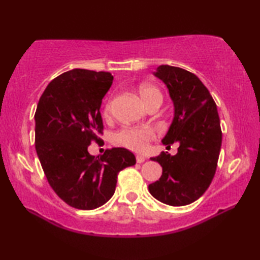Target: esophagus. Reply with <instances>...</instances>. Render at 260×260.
I'll return each instance as SVG.
<instances>
[{
  "instance_id": "esophagus-1",
  "label": "esophagus",
  "mask_w": 260,
  "mask_h": 260,
  "mask_svg": "<svg viewBox=\"0 0 260 260\" xmlns=\"http://www.w3.org/2000/svg\"><path fill=\"white\" fill-rule=\"evenodd\" d=\"M144 160H146V157H144V156H142V155L136 156V161H138L139 164H141V162H143Z\"/></svg>"
}]
</instances>
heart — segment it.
Here are the masks:
<instances>
[{"instance_id": "obj_1", "label": "heart", "mask_w": 260, "mask_h": 260, "mask_svg": "<svg viewBox=\"0 0 260 260\" xmlns=\"http://www.w3.org/2000/svg\"><path fill=\"white\" fill-rule=\"evenodd\" d=\"M140 98L142 100L144 105L153 102V101H159L161 103L162 96L156 87L146 85L140 88ZM110 114V103H107L104 108V116L109 117ZM153 132L149 128H124L113 135V142L117 146H121L128 148L131 150L141 151L146 149L147 143L153 139Z\"/></svg>"}]
</instances>
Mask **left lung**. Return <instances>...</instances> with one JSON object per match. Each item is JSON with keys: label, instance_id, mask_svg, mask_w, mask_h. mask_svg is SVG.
Returning <instances> with one entry per match:
<instances>
[{"label": "left lung", "instance_id": "left-lung-1", "mask_svg": "<svg viewBox=\"0 0 260 260\" xmlns=\"http://www.w3.org/2000/svg\"><path fill=\"white\" fill-rule=\"evenodd\" d=\"M153 76L165 83L174 110L161 143L167 147L178 143L179 148L175 155L162 151L150 158L160 164L162 173L148 189L161 203L188 205L206 191L217 169L222 138L217 105L191 72L160 65Z\"/></svg>", "mask_w": 260, "mask_h": 260}]
</instances>
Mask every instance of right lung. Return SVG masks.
Wrapping results in <instances>:
<instances>
[{"instance_id":"obj_1","label":"right lung","mask_w":260,"mask_h":260,"mask_svg":"<svg viewBox=\"0 0 260 260\" xmlns=\"http://www.w3.org/2000/svg\"><path fill=\"white\" fill-rule=\"evenodd\" d=\"M109 72L73 69L54 79L35 111V150L50 187L72 208L94 210L116 190L117 175L135 165L125 148L95 158L88 147L102 133V100L112 85Z\"/></svg>"}]
</instances>
